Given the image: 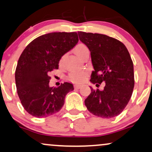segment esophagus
Instances as JSON below:
<instances>
[{
	"label": "esophagus",
	"mask_w": 152,
	"mask_h": 152,
	"mask_svg": "<svg viewBox=\"0 0 152 152\" xmlns=\"http://www.w3.org/2000/svg\"><path fill=\"white\" fill-rule=\"evenodd\" d=\"M81 86H82L81 85V84H75V85H74V88H76V89L81 88Z\"/></svg>",
	"instance_id": "esophagus-1"
}]
</instances>
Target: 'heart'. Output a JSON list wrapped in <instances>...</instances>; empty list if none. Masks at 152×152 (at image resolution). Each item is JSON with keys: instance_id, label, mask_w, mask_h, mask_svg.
<instances>
[{"instance_id": "obj_1", "label": "heart", "mask_w": 152, "mask_h": 152, "mask_svg": "<svg viewBox=\"0 0 152 152\" xmlns=\"http://www.w3.org/2000/svg\"><path fill=\"white\" fill-rule=\"evenodd\" d=\"M74 53L77 55L79 58H81L86 52H88V49L83 44H78L74 49ZM64 56H62L60 59V63H61L63 61V58ZM88 76V73L85 71H72L69 73L68 78L69 81L74 82V83H81V82L85 81Z\"/></svg>"}]
</instances>
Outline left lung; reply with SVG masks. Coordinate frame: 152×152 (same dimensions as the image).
Listing matches in <instances>:
<instances>
[{
  "label": "left lung",
  "instance_id": "8db88e82",
  "mask_svg": "<svg viewBox=\"0 0 152 152\" xmlns=\"http://www.w3.org/2000/svg\"><path fill=\"white\" fill-rule=\"evenodd\" d=\"M79 39L91 52L94 66L91 82L105 83L103 90H94L85 100L90 113L103 118L120 115L125 108L134 86V66L123 43L98 33L78 32Z\"/></svg>",
  "mask_w": 152,
  "mask_h": 152
}]
</instances>
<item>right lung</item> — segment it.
<instances>
[{
  "mask_svg": "<svg viewBox=\"0 0 152 152\" xmlns=\"http://www.w3.org/2000/svg\"><path fill=\"white\" fill-rule=\"evenodd\" d=\"M78 42L76 32H52L37 37L24 49L16 67L15 83L22 105L31 115L46 118L63 107L74 86L65 82L49 87V74L58 69L61 56Z\"/></svg>",
  "mask_w": 152,
  "mask_h": 152,
  "instance_id": "1",
  "label": "right lung"
}]
</instances>
